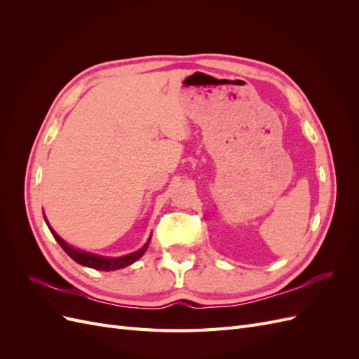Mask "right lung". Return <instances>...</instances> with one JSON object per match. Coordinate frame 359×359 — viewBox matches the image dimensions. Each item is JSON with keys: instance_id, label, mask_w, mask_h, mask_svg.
Segmentation results:
<instances>
[{"instance_id": "1", "label": "right lung", "mask_w": 359, "mask_h": 359, "mask_svg": "<svg viewBox=\"0 0 359 359\" xmlns=\"http://www.w3.org/2000/svg\"><path fill=\"white\" fill-rule=\"evenodd\" d=\"M45 222H46V224L49 227V231L52 232L53 238H55V240H57V243L62 247L64 252H66L74 260V262H78V264H81L83 266L99 269V271H115V269H121V268H126L128 265H132L133 262H136V260L147 252V248L149 245V240H151V238H149V240L147 241V244L142 248H139L137 252H135V253H130V255H126V256H121V257H103V256H99V255L82 252V250H76L74 247L69 245L66 241L62 240V238H60L57 235L55 231L52 229L50 224L46 220V217H45Z\"/></svg>"}]
</instances>
